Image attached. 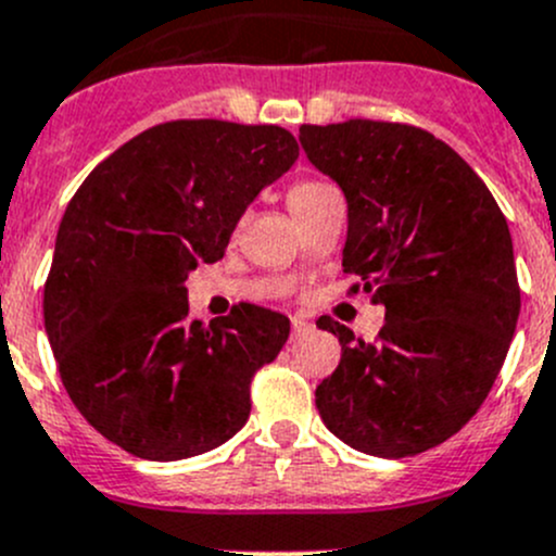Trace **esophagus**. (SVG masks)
Here are the masks:
<instances>
[{
  "instance_id": "1",
  "label": "esophagus",
  "mask_w": 556,
  "mask_h": 556,
  "mask_svg": "<svg viewBox=\"0 0 556 556\" xmlns=\"http://www.w3.org/2000/svg\"><path fill=\"white\" fill-rule=\"evenodd\" d=\"M311 329H313V324L307 321V318H302V316L291 318V338H302V334H307Z\"/></svg>"
}]
</instances>
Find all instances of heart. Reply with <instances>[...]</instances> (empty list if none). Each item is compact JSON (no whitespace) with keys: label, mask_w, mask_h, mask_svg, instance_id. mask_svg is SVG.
<instances>
[{"label":"heart","mask_w":556,"mask_h":556,"mask_svg":"<svg viewBox=\"0 0 556 556\" xmlns=\"http://www.w3.org/2000/svg\"><path fill=\"white\" fill-rule=\"evenodd\" d=\"M324 189H329V186L321 184V180H300V184H294L289 191H286V202H289V211L296 213L302 205H305V202H311L313 197L321 194Z\"/></svg>","instance_id":"1"}]
</instances>
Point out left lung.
I'll return each mask as SVG.
<instances>
[{
	"mask_svg": "<svg viewBox=\"0 0 556 556\" xmlns=\"http://www.w3.org/2000/svg\"><path fill=\"white\" fill-rule=\"evenodd\" d=\"M300 142L349 202V294L383 302L372 343L318 318L343 345L316 389L332 435L372 457L441 446L486 400L519 318L508 222L454 148L392 121L300 126Z\"/></svg>",
	"mask_w": 556,
	"mask_h": 556,
	"instance_id": "1",
	"label": "left lung"
}]
</instances>
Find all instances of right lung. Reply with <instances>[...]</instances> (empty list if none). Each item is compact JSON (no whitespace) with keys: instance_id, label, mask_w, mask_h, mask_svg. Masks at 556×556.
<instances>
[{"instance_id":"1","label":"right lung","mask_w":556,"mask_h":556,"mask_svg":"<svg viewBox=\"0 0 556 556\" xmlns=\"http://www.w3.org/2000/svg\"><path fill=\"white\" fill-rule=\"evenodd\" d=\"M296 156L283 126L180 118L131 137L75 191L42 316L70 400L110 443L173 463L245 425L251 381L289 318L240 302L202 327L186 278L222 260L251 200Z\"/></svg>"}]
</instances>
